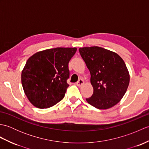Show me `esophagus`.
Wrapping results in <instances>:
<instances>
[{
	"label": "esophagus",
	"instance_id": "1",
	"mask_svg": "<svg viewBox=\"0 0 149 149\" xmlns=\"http://www.w3.org/2000/svg\"><path fill=\"white\" fill-rule=\"evenodd\" d=\"M77 86H83V85L84 84V81L83 79H79V81L77 82Z\"/></svg>",
	"mask_w": 149,
	"mask_h": 149
}]
</instances>
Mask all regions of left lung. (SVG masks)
<instances>
[{"label": "left lung", "mask_w": 149, "mask_h": 149, "mask_svg": "<svg viewBox=\"0 0 149 149\" xmlns=\"http://www.w3.org/2000/svg\"><path fill=\"white\" fill-rule=\"evenodd\" d=\"M90 70L93 93L86 99L99 109L114 106L124 95L129 84V74L124 61L116 53L99 47L79 49Z\"/></svg>", "instance_id": "1"}]
</instances>
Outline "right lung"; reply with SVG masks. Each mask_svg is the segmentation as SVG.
<instances>
[{"mask_svg": "<svg viewBox=\"0 0 149 149\" xmlns=\"http://www.w3.org/2000/svg\"><path fill=\"white\" fill-rule=\"evenodd\" d=\"M76 48L47 49L28 59L22 72V84L31 103L38 108L56 105L65 97L69 84L68 63Z\"/></svg>", "mask_w": 149, "mask_h": 149, "instance_id": "obj_1", "label": "right lung"}]
</instances>
